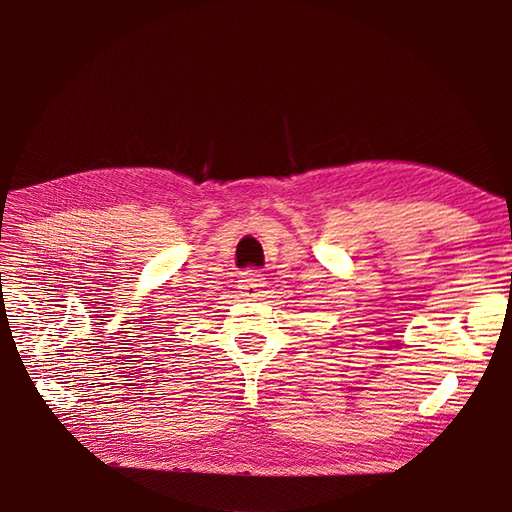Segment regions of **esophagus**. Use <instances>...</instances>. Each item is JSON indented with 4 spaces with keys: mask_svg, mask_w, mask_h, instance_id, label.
Segmentation results:
<instances>
[{
    "mask_svg": "<svg viewBox=\"0 0 512 512\" xmlns=\"http://www.w3.org/2000/svg\"><path fill=\"white\" fill-rule=\"evenodd\" d=\"M264 287H266V279L259 270H246L238 281V289L242 291L244 298H257Z\"/></svg>",
    "mask_w": 512,
    "mask_h": 512,
    "instance_id": "obj_1",
    "label": "esophagus"
}]
</instances>
